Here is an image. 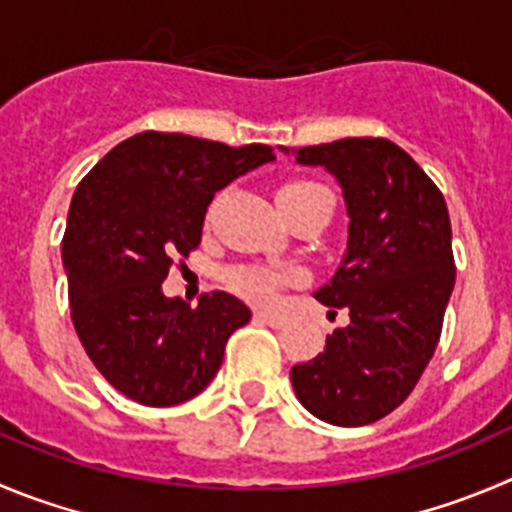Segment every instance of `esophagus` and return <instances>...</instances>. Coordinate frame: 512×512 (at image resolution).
Listing matches in <instances>:
<instances>
[{
  "label": "esophagus",
  "instance_id": "1",
  "mask_svg": "<svg viewBox=\"0 0 512 512\" xmlns=\"http://www.w3.org/2000/svg\"><path fill=\"white\" fill-rule=\"evenodd\" d=\"M255 318L260 323H265V326L270 328H283L285 326V318L283 315H275V313H267V310H257Z\"/></svg>",
  "mask_w": 512,
  "mask_h": 512
}]
</instances>
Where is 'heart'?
I'll list each match as a JSON object with an SVG mask.
<instances>
[{
	"instance_id": "1",
	"label": "heart",
	"mask_w": 512,
	"mask_h": 512,
	"mask_svg": "<svg viewBox=\"0 0 512 512\" xmlns=\"http://www.w3.org/2000/svg\"><path fill=\"white\" fill-rule=\"evenodd\" d=\"M315 189H323V186L313 184V181H305V179H293V181H285L283 186L278 189V202L280 199H293V197H303V194H310ZM288 275L278 270H270V267H260V265H245V267H234L224 275L227 285L232 290H237L240 295L245 298L255 300V303H270L275 298V290L278 285Z\"/></svg>"
}]
</instances>
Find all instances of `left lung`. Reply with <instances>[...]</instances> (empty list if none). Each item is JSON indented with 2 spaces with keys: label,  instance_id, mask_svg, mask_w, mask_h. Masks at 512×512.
<instances>
[{
  "label": "left lung",
  "instance_id": "1",
  "mask_svg": "<svg viewBox=\"0 0 512 512\" xmlns=\"http://www.w3.org/2000/svg\"><path fill=\"white\" fill-rule=\"evenodd\" d=\"M293 154L343 186L348 250L315 300L348 308L351 323L290 379L310 414L364 427L412 394L434 356L455 288L450 214L437 184L389 138H341Z\"/></svg>",
  "mask_w": 512,
  "mask_h": 512
}]
</instances>
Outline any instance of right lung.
<instances>
[{
  "instance_id": "obj_1",
  "label": "right lung",
  "mask_w": 512,
  "mask_h": 512,
  "mask_svg": "<svg viewBox=\"0 0 512 512\" xmlns=\"http://www.w3.org/2000/svg\"><path fill=\"white\" fill-rule=\"evenodd\" d=\"M275 159L265 143L232 148L143 131L111 148L78 184L62 237L70 318L105 381L146 407L197 396L222 366L229 336L250 321L214 290L191 308L161 283L202 242L214 194Z\"/></svg>"
}]
</instances>
